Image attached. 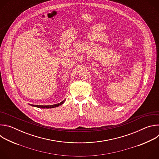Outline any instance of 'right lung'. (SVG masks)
Returning a JSON list of instances; mask_svg holds the SVG:
<instances>
[{
	"mask_svg": "<svg viewBox=\"0 0 159 159\" xmlns=\"http://www.w3.org/2000/svg\"><path fill=\"white\" fill-rule=\"evenodd\" d=\"M65 99H64L63 101H61V102L60 103H58V104H53V105H47V106H41V105H34V104H30V106H33V107H38V108H42V109H45V108H47V109H49V108H54V107H58L59 106H61L65 102Z\"/></svg>",
	"mask_w": 159,
	"mask_h": 159,
	"instance_id": "right-lung-1",
	"label": "right lung"
}]
</instances>
